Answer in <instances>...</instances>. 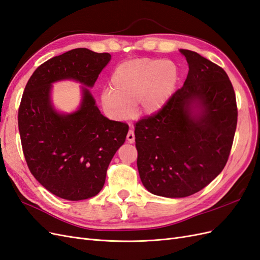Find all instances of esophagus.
Listing matches in <instances>:
<instances>
[{
	"mask_svg": "<svg viewBox=\"0 0 260 260\" xmlns=\"http://www.w3.org/2000/svg\"><path fill=\"white\" fill-rule=\"evenodd\" d=\"M135 139H136V137H135V132H133V130H132V129H130V130L128 131V135H127V140H128V142H129V143H133V142H135Z\"/></svg>",
	"mask_w": 260,
	"mask_h": 260,
	"instance_id": "obj_1",
	"label": "esophagus"
}]
</instances>
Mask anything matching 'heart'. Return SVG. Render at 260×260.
<instances>
[{
  "label": "heart",
  "mask_w": 260,
  "mask_h": 260,
  "mask_svg": "<svg viewBox=\"0 0 260 260\" xmlns=\"http://www.w3.org/2000/svg\"><path fill=\"white\" fill-rule=\"evenodd\" d=\"M179 69L174 61L140 58L118 65L109 78V88L101 93L105 114L114 120H128L135 107L155 115L174 95Z\"/></svg>",
  "instance_id": "obj_1"
}]
</instances>
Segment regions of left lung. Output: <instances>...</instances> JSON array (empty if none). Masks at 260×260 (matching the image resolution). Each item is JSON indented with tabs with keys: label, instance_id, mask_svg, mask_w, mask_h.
<instances>
[{
	"label": "left lung",
	"instance_id": "1",
	"mask_svg": "<svg viewBox=\"0 0 260 260\" xmlns=\"http://www.w3.org/2000/svg\"><path fill=\"white\" fill-rule=\"evenodd\" d=\"M188 74L160 112L135 125L138 170L146 190L186 198L207 186L224 168L238 122L237 99L224 70L180 50Z\"/></svg>",
	"mask_w": 260,
	"mask_h": 260
}]
</instances>
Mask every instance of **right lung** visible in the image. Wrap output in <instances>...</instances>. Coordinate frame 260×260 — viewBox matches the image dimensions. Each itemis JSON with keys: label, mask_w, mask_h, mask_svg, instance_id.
Here are the masks:
<instances>
[{"label": "right lung", "mask_w": 260, "mask_h": 260, "mask_svg": "<svg viewBox=\"0 0 260 260\" xmlns=\"http://www.w3.org/2000/svg\"><path fill=\"white\" fill-rule=\"evenodd\" d=\"M109 53L74 49L39 66L28 80L18 109V129L28 168L46 190L81 201L103 188L106 172L129 125L101 114L86 86L95 83ZM73 79L85 85L73 114H59L50 102L51 83Z\"/></svg>", "instance_id": "right-lung-1"}]
</instances>
